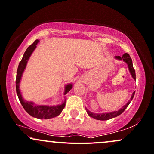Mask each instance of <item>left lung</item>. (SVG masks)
<instances>
[{"mask_svg":"<svg viewBox=\"0 0 154 154\" xmlns=\"http://www.w3.org/2000/svg\"><path fill=\"white\" fill-rule=\"evenodd\" d=\"M116 58L118 59V60H124L126 63H127L129 67V72H130L131 75L133 79L134 80H136V75H135V70H134V68H133V65H132V59H131L130 56H129V54L127 53H125V54H123V56L120 57V56H116ZM134 93L135 91L132 93V95L131 97V99L129 100L128 103H127L122 108H121L120 110H118V111H114V112H111V113H91V112L88 110L87 109L86 110V112H87L88 115L90 117H92V118L97 119V120H102V121H105V120H108V119H110L112 118H114V117H116L119 116L120 114H122V113L125 110L126 108H127V106L129 105L130 102L132 101V100L133 99L134 95Z\"/></svg>","mask_w":154,"mask_h":154,"instance_id":"left-lung-1","label":"left lung"}]
</instances>
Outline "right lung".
Segmentation results:
<instances>
[{"label": "right lung", "mask_w": 154, "mask_h": 154, "mask_svg": "<svg viewBox=\"0 0 154 154\" xmlns=\"http://www.w3.org/2000/svg\"><path fill=\"white\" fill-rule=\"evenodd\" d=\"M39 42L38 40H35L33 42V44H32L26 49L25 54L23 55V57H22V60L20 61V64H19L18 68H17V78H16V90H17V94L18 96L19 100H20V103L22 106H23L24 109L27 111V113H29L32 116L35 117L37 119H51L54 118V117L57 116L61 113V112L63 111L65 106V100L64 101V103L62 105H56V106H46V105H35L32 102H28V101H25V100L22 97L21 92L20 90V79L23 73L24 70L25 69L26 65H27V60H28L29 57H30L31 54L32 53V51H34V49H35L36 45ZM72 84H68L65 86V90L64 94H66L70 89H72Z\"/></svg>", "instance_id": "right-lung-1"}]
</instances>
